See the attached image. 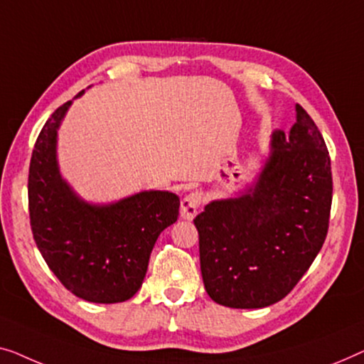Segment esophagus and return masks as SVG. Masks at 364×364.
<instances>
[{
  "label": "esophagus",
  "mask_w": 364,
  "mask_h": 364,
  "mask_svg": "<svg viewBox=\"0 0 364 364\" xmlns=\"http://www.w3.org/2000/svg\"><path fill=\"white\" fill-rule=\"evenodd\" d=\"M203 203V194L194 191V193H189L188 196L183 198L181 201V218L183 219H188V221H191V219L196 216L199 206H201Z\"/></svg>",
  "instance_id": "34e87169"
}]
</instances>
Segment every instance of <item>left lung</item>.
Returning a JSON list of instances; mask_svg holds the SVG:
<instances>
[{
    "mask_svg": "<svg viewBox=\"0 0 364 364\" xmlns=\"http://www.w3.org/2000/svg\"><path fill=\"white\" fill-rule=\"evenodd\" d=\"M331 198L328 148L296 105L290 132L272 133L255 186L194 218L208 295L231 309H264L289 295L325 242Z\"/></svg>",
    "mask_w": 364,
    "mask_h": 364,
    "instance_id": "obj_1",
    "label": "left lung"
}]
</instances>
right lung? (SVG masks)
Masks as SVG:
<instances>
[{"label": "right lung", "mask_w": 364, "mask_h": 364, "mask_svg": "<svg viewBox=\"0 0 364 364\" xmlns=\"http://www.w3.org/2000/svg\"><path fill=\"white\" fill-rule=\"evenodd\" d=\"M69 105L49 117L36 140L28 176L31 231L65 289L94 304H119L141 287L158 235L176 223L180 198L143 191L92 206L75 196L55 161V136Z\"/></svg>", "instance_id": "add662e5"}]
</instances>
